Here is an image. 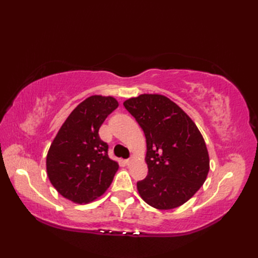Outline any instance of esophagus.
<instances>
[{
	"instance_id": "obj_1",
	"label": "esophagus",
	"mask_w": 258,
	"mask_h": 258,
	"mask_svg": "<svg viewBox=\"0 0 258 258\" xmlns=\"http://www.w3.org/2000/svg\"><path fill=\"white\" fill-rule=\"evenodd\" d=\"M132 162H133V158H128V160L125 161V164H126V165H127V166H130L131 164H132Z\"/></svg>"
}]
</instances>
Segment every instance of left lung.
Returning <instances> with one entry per match:
<instances>
[{
    "mask_svg": "<svg viewBox=\"0 0 258 258\" xmlns=\"http://www.w3.org/2000/svg\"><path fill=\"white\" fill-rule=\"evenodd\" d=\"M144 131L149 174L138 182L139 194L157 210H172L187 202L210 171L205 141L191 118L161 94H141L124 103Z\"/></svg>",
    "mask_w": 258,
    "mask_h": 258,
    "instance_id": "obj_1",
    "label": "left lung"
}]
</instances>
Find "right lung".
<instances>
[{"instance_id":"add662e5","label":"right lung","mask_w":258,"mask_h":258,"mask_svg":"<svg viewBox=\"0 0 258 258\" xmlns=\"http://www.w3.org/2000/svg\"><path fill=\"white\" fill-rule=\"evenodd\" d=\"M118 106L112 96L92 95L76 106L58 130L46 156L51 184L65 199L87 204L105 193L118 163L107 155L98 130Z\"/></svg>"}]
</instances>
